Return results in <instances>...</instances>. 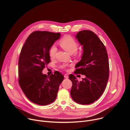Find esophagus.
I'll return each instance as SVG.
<instances>
[{
	"instance_id": "obj_1",
	"label": "esophagus",
	"mask_w": 130,
	"mask_h": 130,
	"mask_svg": "<svg viewBox=\"0 0 130 130\" xmlns=\"http://www.w3.org/2000/svg\"><path fill=\"white\" fill-rule=\"evenodd\" d=\"M64 78H66V79H68V76L67 75V74H65V75H64Z\"/></svg>"
}]
</instances>
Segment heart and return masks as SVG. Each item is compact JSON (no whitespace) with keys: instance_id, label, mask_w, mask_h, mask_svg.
I'll return each instance as SVG.
<instances>
[{"instance_id":"1","label":"heart","mask_w":130,"mask_h":130,"mask_svg":"<svg viewBox=\"0 0 130 130\" xmlns=\"http://www.w3.org/2000/svg\"><path fill=\"white\" fill-rule=\"evenodd\" d=\"M61 46L66 51L70 54H73L75 53L78 49L79 44L73 39L72 37L70 36H67L64 38L60 42ZM57 51V48L56 46L52 45L49 51V56L51 58H54L55 56Z\"/></svg>"}]
</instances>
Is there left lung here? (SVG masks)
Segmentation results:
<instances>
[{
    "label": "left lung",
    "mask_w": 130,
    "mask_h": 130,
    "mask_svg": "<svg viewBox=\"0 0 130 130\" xmlns=\"http://www.w3.org/2000/svg\"><path fill=\"white\" fill-rule=\"evenodd\" d=\"M76 37L83 46V53L75 73L85 78L79 81L74 75H69L72 83L70 95L79 104H89L100 98L106 87L109 77L108 55L104 44L93 32L82 30Z\"/></svg>",
    "instance_id": "obj_1"
}]
</instances>
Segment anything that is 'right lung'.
Returning <instances> with one entry per match:
<instances>
[{"instance_id": "obj_1", "label": "right lung", "mask_w": 130, "mask_h": 130, "mask_svg": "<svg viewBox=\"0 0 130 130\" xmlns=\"http://www.w3.org/2000/svg\"><path fill=\"white\" fill-rule=\"evenodd\" d=\"M60 36V33L34 31L22 48L18 60L19 84L28 99L36 104L46 105L53 102L64 79L58 71L50 76L42 73L50 62L49 49Z\"/></svg>"}]
</instances>
